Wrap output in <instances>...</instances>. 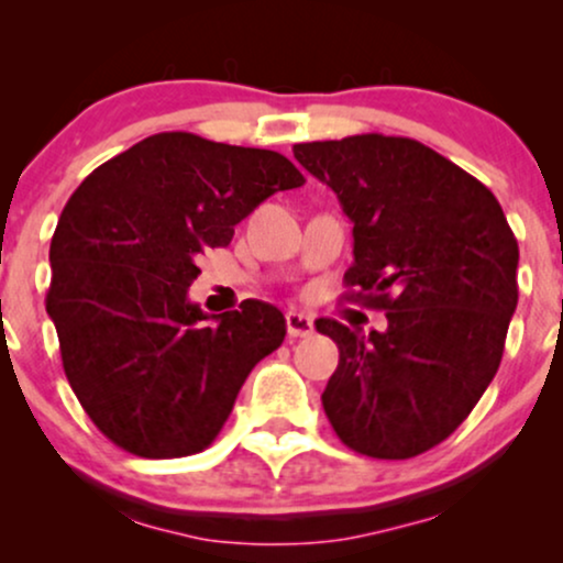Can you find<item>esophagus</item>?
<instances>
[{
	"mask_svg": "<svg viewBox=\"0 0 563 563\" xmlns=\"http://www.w3.org/2000/svg\"><path fill=\"white\" fill-rule=\"evenodd\" d=\"M286 331L290 339H307V335H312V331H314L312 318H307V314H301V312H288L286 314Z\"/></svg>",
	"mask_w": 563,
	"mask_h": 563,
	"instance_id": "obj_1",
	"label": "esophagus"
}]
</instances>
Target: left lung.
I'll return each instance as SVG.
<instances>
[{"instance_id": "1", "label": "left lung", "mask_w": 563, "mask_h": 563, "mask_svg": "<svg viewBox=\"0 0 563 563\" xmlns=\"http://www.w3.org/2000/svg\"><path fill=\"white\" fill-rule=\"evenodd\" d=\"M294 156L354 222L349 299L389 320L371 335L314 322L339 346L328 421L360 455H421L466 421L500 367L519 301L514 230L479 179L418 140L354 134L301 142Z\"/></svg>"}]
</instances>
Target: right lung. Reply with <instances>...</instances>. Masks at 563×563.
Listing matches in <instances>:
<instances>
[{"instance_id": "right-lung-1", "label": "right lung", "mask_w": 563, "mask_h": 563, "mask_svg": "<svg viewBox=\"0 0 563 563\" xmlns=\"http://www.w3.org/2000/svg\"><path fill=\"white\" fill-rule=\"evenodd\" d=\"M301 185L275 151L161 132L97 166L68 198L49 243L47 314L70 389L121 450H206L254 365L283 344L273 303L243 301L209 322L187 288L241 219Z\"/></svg>"}]
</instances>
